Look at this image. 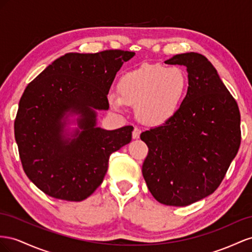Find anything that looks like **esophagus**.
Instances as JSON below:
<instances>
[{
	"instance_id": "obj_1",
	"label": "esophagus",
	"mask_w": 252,
	"mask_h": 252,
	"mask_svg": "<svg viewBox=\"0 0 252 252\" xmlns=\"http://www.w3.org/2000/svg\"><path fill=\"white\" fill-rule=\"evenodd\" d=\"M140 134H141V130H140V128L137 127V126H135L134 130H133V133H132L133 138H134V139H138Z\"/></svg>"
}]
</instances>
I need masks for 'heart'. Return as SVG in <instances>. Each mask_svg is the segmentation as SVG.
Masks as SVG:
<instances>
[{
  "mask_svg": "<svg viewBox=\"0 0 252 252\" xmlns=\"http://www.w3.org/2000/svg\"><path fill=\"white\" fill-rule=\"evenodd\" d=\"M118 95L109 97L111 105L122 110L136 106L138 118L151 126L169 121L181 106L188 91V77L178 67L159 64L142 65L125 74L117 85Z\"/></svg>",
  "mask_w": 252,
  "mask_h": 252,
  "instance_id": "b5f03b06",
  "label": "heart"
}]
</instances>
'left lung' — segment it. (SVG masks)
<instances>
[{
    "instance_id": "1",
    "label": "left lung",
    "mask_w": 252,
    "mask_h": 252,
    "mask_svg": "<svg viewBox=\"0 0 252 252\" xmlns=\"http://www.w3.org/2000/svg\"><path fill=\"white\" fill-rule=\"evenodd\" d=\"M164 62L185 65L189 86L173 117L141 133L149 148L142 175L157 202L184 207L219 188L241 145V115L205 56L187 53Z\"/></svg>"
}]
</instances>
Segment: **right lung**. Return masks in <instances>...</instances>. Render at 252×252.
<instances>
[{
    "label": "right lung",
    "mask_w": 252,
    "mask_h": 252,
    "mask_svg": "<svg viewBox=\"0 0 252 252\" xmlns=\"http://www.w3.org/2000/svg\"><path fill=\"white\" fill-rule=\"evenodd\" d=\"M134 55L120 49L68 53L26 86L14 137L25 174L47 195L68 202L88 198L103 182L111 154L132 140L131 126L96 127V110H109L115 76ZM73 113L79 115V128L69 139L63 127Z\"/></svg>",
    "instance_id": "1"
}]
</instances>
